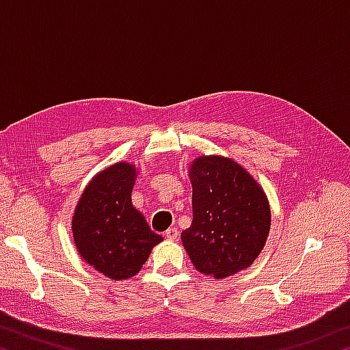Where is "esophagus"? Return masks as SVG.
<instances>
[{"mask_svg":"<svg viewBox=\"0 0 350 350\" xmlns=\"http://www.w3.org/2000/svg\"><path fill=\"white\" fill-rule=\"evenodd\" d=\"M165 236H167V238L171 241H176L177 238H179V230H177L176 227H171L167 230V232H165Z\"/></svg>","mask_w":350,"mask_h":350,"instance_id":"esophagus-1","label":"esophagus"}]
</instances>
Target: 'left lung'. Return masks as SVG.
Masks as SVG:
<instances>
[{"mask_svg":"<svg viewBox=\"0 0 350 350\" xmlns=\"http://www.w3.org/2000/svg\"><path fill=\"white\" fill-rule=\"evenodd\" d=\"M193 222L182 244L200 273L216 280L250 267L270 232L264 189L233 159L200 156L189 167Z\"/></svg>","mask_w":350,"mask_h":350,"instance_id":"8db88e82","label":"left lung"}]
</instances>
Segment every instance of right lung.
I'll list each match as a JSON object with an SVG mask.
<instances>
[{"instance_id": "right-lung-1", "label": "right lung", "mask_w": 350, "mask_h": 350, "mask_svg": "<svg viewBox=\"0 0 350 350\" xmlns=\"http://www.w3.org/2000/svg\"><path fill=\"white\" fill-rule=\"evenodd\" d=\"M135 167L117 162L92 177L72 216L80 256L111 280H128L144 267L163 238L152 232L131 202Z\"/></svg>"}]
</instances>
